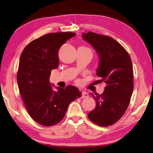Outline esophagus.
Listing matches in <instances>:
<instances>
[{"label": "esophagus", "mask_w": 153, "mask_h": 153, "mask_svg": "<svg viewBox=\"0 0 153 153\" xmlns=\"http://www.w3.org/2000/svg\"><path fill=\"white\" fill-rule=\"evenodd\" d=\"M88 97V94L86 92H82V98H87Z\"/></svg>", "instance_id": "esophagus-1"}]
</instances>
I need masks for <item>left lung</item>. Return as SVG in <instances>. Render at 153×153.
<instances>
[{"label": "left lung", "instance_id": "1", "mask_svg": "<svg viewBox=\"0 0 153 153\" xmlns=\"http://www.w3.org/2000/svg\"><path fill=\"white\" fill-rule=\"evenodd\" d=\"M99 56L97 75L106 83L105 91L94 97L96 107L89 112L92 122L108 126L117 122L125 113L133 91V71L131 57L121 45L110 36L92 32L82 33Z\"/></svg>", "mask_w": 153, "mask_h": 153}]
</instances>
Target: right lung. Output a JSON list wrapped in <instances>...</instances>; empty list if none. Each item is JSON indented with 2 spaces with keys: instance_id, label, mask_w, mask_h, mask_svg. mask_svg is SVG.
Segmentation results:
<instances>
[{
  "instance_id": "add662e5",
  "label": "right lung",
  "mask_w": 153,
  "mask_h": 153,
  "mask_svg": "<svg viewBox=\"0 0 153 153\" xmlns=\"http://www.w3.org/2000/svg\"><path fill=\"white\" fill-rule=\"evenodd\" d=\"M75 35L73 33L47 34L30 42L20 57L16 76L20 94L28 114L41 125L59 123L69 104L81 97L73 86H58L54 91L49 82L51 71L59 67L60 47Z\"/></svg>"
}]
</instances>
